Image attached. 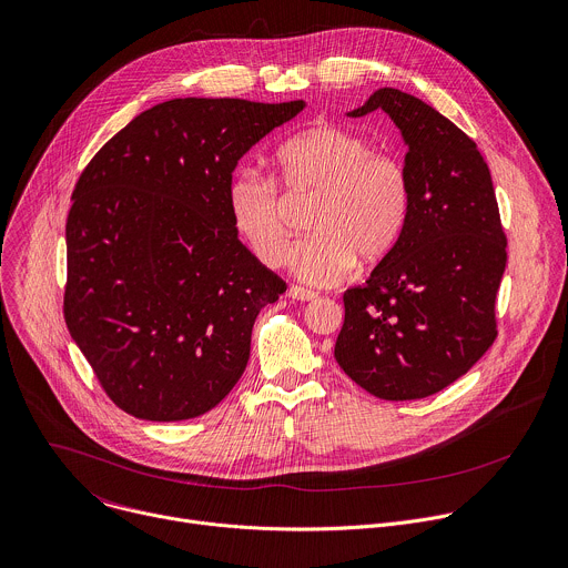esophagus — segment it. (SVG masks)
Wrapping results in <instances>:
<instances>
[{
  "label": "esophagus",
  "instance_id": "34e87169",
  "mask_svg": "<svg viewBox=\"0 0 568 568\" xmlns=\"http://www.w3.org/2000/svg\"><path fill=\"white\" fill-rule=\"evenodd\" d=\"M287 296L294 298V301H316L318 298V294H314V292H310L305 287H298V285H292L287 290Z\"/></svg>",
  "mask_w": 568,
  "mask_h": 568
}]
</instances>
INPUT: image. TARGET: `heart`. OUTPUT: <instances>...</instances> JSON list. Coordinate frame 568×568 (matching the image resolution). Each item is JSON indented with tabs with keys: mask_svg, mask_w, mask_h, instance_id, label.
Instances as JSON below:
<instances>
[{
	"mask_svg": "<svg viewBox=\"0 0 568 568\" xmlns=\"http://www.w3.org/2000/svg\"><path fill=\"white\" fill-rule=\"evenodd\" d=\"M278 180L292 196H314L312 236L290 252L292 274L310 285L341 283L356 265L382 263L397 245L410 210V180L393 153L334 124L305 129L276 151ZM234 232L265 265L285 261L290 232L276 184L241 169L227 184Z\"/></svg>",
	"mask_w": 568,
	"mask_h": 568,
	"instance_id": "obj_1",
	"label": "heart"
}]
</instances>
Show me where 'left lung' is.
I'll return each instance as SVG.
<instances>
[{"label": "left lung", "instance_id": "obj_1", "mask_svg": "<svg viewBox=\"0 0 568 568\" xmlns=\"http://www.w3.org/2000/svg\"><path fill=\"white\" fill-rule=\"evenodd\" d=\"M376 109L408 146L410 210L395 250L343 294L334 358L369 395L410 402L457 382L493 345L506 236L490 171L459 126L388 87L347 115Z\"/></svg>", "mask_w": 568, "mask_h": 568}]
</instances>
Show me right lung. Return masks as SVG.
Listing matches in <instances>:
<instances>
[{
  "instance_id": "add662e5",
  "label": "right lung",
  "mask_w": 568,
  "mask_h": 568,
  "mask_svg": "<svg viewBox=\"0 0 568 568\" xmlns=\"http://www.w3.org/2000/svg\"><path fill=\"white\" fill-rule=\"evenodd\" d=\"M303 100L175 98L82 171L67 219L64 318L109 399L146 422L210 413L241 379L258 312L285 283L239 241V160Z\"/></svg>"
}]
</instances>
